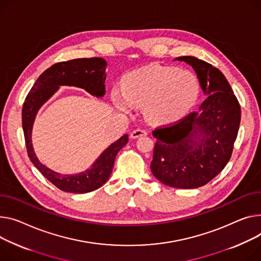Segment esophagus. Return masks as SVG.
<instances>
[{
	"mask_svg": "<svg viewBox=\"0 0 261 261\" xmlns=\"http://www.w3.org/2000/svg\"><path fill=\"white\" fill-rule=\"evenodd\" d=\"M147 134H148L147 131L144 130V129H136V130H133L131 132L130 136H131V138H134V140H135V138H138V137H141V136H145Z\"/></svg>",
	"mask_w": 261,
	"mask_h": 261,
	"instance_id": "esophagus-1",
	"label": "esophagus"
}]
</instances>
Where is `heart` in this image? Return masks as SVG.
Returning a JSON list of instances; mask_svg holds the SVG:
<instances>
[{
	"label": "heart",
	"mask_w": 261,
	"mask_h": 261,
	"mask_svg": "<svg viewBox=\"0 0 261 261\" xmlns=\"http://www.w3.org/2000/svg\"><path fill=\"white\" fill-rule=\"evenodd\" d=\"M199 93L197 77L188 70L152 65L128 73L123 90L113 89L117 109L129 112L131 106L143 107L145 117L155 124L176 120L192 107Z\"/></svg>",
	"instance_id": "1"
}]
</instances>
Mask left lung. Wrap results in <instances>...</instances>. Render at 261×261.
<instances>
[{"label": "left lung", "instance_id": "8db88e82", "mask_svg": "<svg viewBox=\"0 0 261 261\" xmlns=\"http://www.w3.org/2000/svg\"><path fill=\"white\" fill-rule=\"evenodd\" d=\"M174 61L193 68L206 97L197 111L152 131L156 143L151 171L156 179L169 187L194 189L212 180L230 161L241 111L219 69L191 56Z\"/></svg>", "mask_w": 261, "mask_h": 261}]
</instances>
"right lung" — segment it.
Instances as JSON below:
<instances>
[{
  "instance_id": "1",
  "label": "right lung",
  "mask_w": 261,
  "mask_h": 261,
  "mask_svg": "<svg viewBox=\"0 0 261 261\" xmlns=\"http://www.w3.org/2000/svg\"><path fill=\"white\" fill-rule=\"evenodd\" d=\"M107 65L102 58L76 59L52 65L34 83L23 105L22 125L29 159L50 182L65 192L88 193L105 184L110 177L116 154L129 141L128 134L103 150L90 168L73 175L61 174L43 165L37 158L32 146L34 119L41 107L60 89V86L77 87L92 96L102 97L106 93Z\"/></svg>"
}]
</instances>
